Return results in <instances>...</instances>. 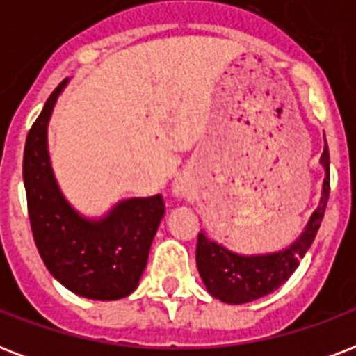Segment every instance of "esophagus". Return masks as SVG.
<instances>
[{
    "label": "esophagus",
    "instance_id": "34e87169",
    "mask_svg": "<svg viewBox=\"0 0 356 356\" xmlns=\"http://www.w3.org/2000/svg\"><path fill=\"white\" fill-rule=\"evenodd\" d=\"M190 188H192V181H190L188 175H179V177L175 179L172 184L173 195H175V197H179V200H181V197H186L190 192Z\"/></svg>",
    "mask_w": 356,
    "mask_h": 356
}]
</instances>
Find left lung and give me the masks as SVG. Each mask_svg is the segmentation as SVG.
Here are the masks:
<instances>
[{"mask_svg":"<svg viewBox=\"0 0 356 356\" xmlns=\"http://www.w3.org/2000/svg\"><path fill=\"white\" fill-rule=\"evenodd\" d=\"M320 164L325 170L321 184L320 205L310 214L309 222L290 245L271 253L242 254L231 251L223 243L214 242L201 231L197 234L195 264L207 292L212 298L229 305H242L275 292L277 288L290 279L298 270L299 262L314 242L316 233L325 214L329 200V149L327 144L320 156Z\"/></svg>","mask_w":356,"mask_h":356,"instance_id":"1","label":"left lung"}]
</instances>
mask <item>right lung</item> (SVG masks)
<instances>
[{
  "label": "right lung",
  "instance_id": "obj_1",
  "mask_svg": "<svg viewBox=\"0 0 356 356\" xmlns=\"http://www.w3.org/2000/svg\"><path fill=\"white\" fill-rule=\"evenodd\" d=\"M68 81L47 97L25 140L31 231L44 264L64 288L81 298L114 301L138 286L166 207L162 194H155L118 201L103 216H85L66 200L53 172L47 125Z\"/></svg>",
  "mask_w": 356,
  "mask_h": 356
}]
</instances>
